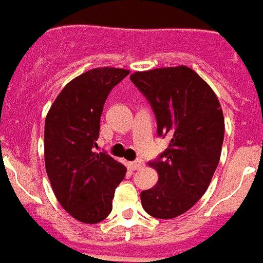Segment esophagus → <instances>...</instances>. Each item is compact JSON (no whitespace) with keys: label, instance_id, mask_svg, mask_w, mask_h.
<instances>
[{"label":"esophagus","instance_id":"34e87169","mask_svg":"<svg viewBox=\"0 0 263 263\" xmlns=\"http://www.w3.org/2000/svg\"><path fill=\"white\" fill-rule=\"evenodd\" d=\"M129 168H131V170H139V168L142 167L143 166V162L140 161V159H136V161H134V162H129Z\"/></svg>","mask_w":263,"mask_h":263}]
</instances>
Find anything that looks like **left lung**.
<instances>
[{
    "mask_svg": "<svg viewBox=\"0 0 263 263\" xmlns=\"http://www.w3.org/2000/svg\"><path fill=\"white\" fill-rule=\"evenodd\" d=\"M131 81L150 104L158 136L168 139L167 148L148 163L159 178L140 193L142 205L157 219H173L208 189L220 161L223 110L208 83L186 66L135 72Z\"/></svg>",
    "mask_w": 263,
    "mask_h": 263,
    "instance_id": "1",
    "label": "left lung"
}]
</instances>
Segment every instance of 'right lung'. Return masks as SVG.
Masks as SVG:
<instances>
[{"label": "right lung", "instance_id": "right-lung-1", "mask_svg": "<svg viewBox=\"0 0 263 263\" xmlns=\"http://www.w3.org/2000/svg\"><path fill=\"white\" fill-rule=\"evenodd\" d=\"M128 70L98 67L63 87L46 117L44 162L61 205L77 220L95 224L112 211L127 168L105 153H95L102 109Z\"/></svg>", "mask_w": 263, "mask_h": 263}]
</instances>
